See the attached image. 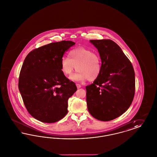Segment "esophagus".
<instances>
[{
  "label": "esophagus",
  "instance_id": "obj_1",
  "mask_svg": "<svg viewBox=\"0 0 157 157\" xmlns=\"http://www.w3.org/2000/svg\"><path fill=\"white\" fill-rule=\"evenodd\" d=\"M76 87H77L78 89H79V88H81V86L79 84H76Z\"/></svg>",
  "mask_w": 157,
  "mask_h": 157
}]
</instances>
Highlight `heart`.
Masks as SVG:
<instances>
[{
  "label": "heart",
  "mask_w": 157,
  "mask_h": 157,
  "mask_svg": "<svg viewBox=\"0 0 157 157\" xmlns=\"http://www.w3.org/2000/svg\"><path fill=\"white\" fill-rule=\"evenodd\" d=\"M78 72L70 79L74 81L82 82L86 80L93 81L97 79L102 71V62L100 55L92 50L78 47L71 50L68 57L60 60V69L63 74L70 75L76 69Z\"/></svg>",
  "instance_id": "obj_1"
}]
</instances>
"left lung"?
I'll list each match as a JSON object with an SVG mask.
<instances>
[{
    "label": "left lung",
    "instance_id": "obj_1",
    "mask_svg": "<svg viewBox=\"0 0 157 157\" xmlns=\"http://www.w3.org/2000/svg\"><path fill=\"white\" fill-rule=\"evenodd\" d=\"M101 58L102 71L93 83L86 86L87 107L97 120L109 121L126 112L135 89V72L120 46L110 39L90 40Z\"/></svg>",
    "mask_w": 157,
    "mask_h": 157
}]
</instances>
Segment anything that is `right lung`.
I'll return each instance as SVG.
<instances>
[{
  "instance_id": "1",
  "label": "right lung",
  "mask_w": 157,
  "mask_h": 157,
  "mask_svg": "<svg viewBox=\"0 0 157 157\" xmlns=\"http://www.w3.org/2000/svg\"><path fill=\"white\" fill-rule=\"evenodd\" d=\"M75 42L62 40L35 49L24 60L18 87L28 112L36 120L53 123L67 113L68 99L77 90L60 69L64 53Z\"/></svg>"
}]
</instances>
